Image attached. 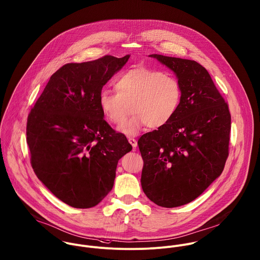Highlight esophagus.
Masks as SVG:
<instances>
[{
    "instance_id": "34e87169",
    "label": "esophagus",
    "mask_w": 260,
    "mask_h": 260,
    "mask_svg": "<svg viewBox=\"0 0 260 260\" xmlns=\"http://www.w3.org/2000/svg\"><path fill=\"white\" fill-rule=\"evenodd\" d=\"M128 142H129V144L132 145V147H133L134 149L137 148V146H138L137 140H135V139H133V138H129V139H128Z\"/></svg>"
}]
</instances>
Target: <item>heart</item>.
Segmentation results:
<instances>
[{"label": "heart", "instance_id": "b5f03b06", "mask_svg": "<svg viewBox=\"0 0 260 260\" xmlns=\"http://www.w3.org/2000/svg\"><path fill=\"white\" fill-rule=\"evenodd\" d=\"M116 92L104 89L100 93V106L104 117L114 124H120L129 113L134 115L118 127L128 137L136 136L146 124L159 127L172 119L181 102V87L178 80L168 73L147 68H135L115 82Z\"/></svg>", "mask_w": 260, "mask_h": 260}]
</instances>
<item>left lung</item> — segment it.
<instances>
[{"instance_id":"obj_1","label":"left lung","mask_w":260,"mask_h":260,"mask_svg":"<svg viewBox=\"0 0 260 260\" xmlns=\"http://www.w3.org/2000/svg\"><path fill=\"white\" fill-rule=\"evenodd\" d=\"M171 69L181 102L170 121L143 135L142 188L160 207H179L198 198L223 172L231 115L209 72L189 59L151 54Z\"/></svg>"}]
</instances>
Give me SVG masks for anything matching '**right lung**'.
Listing matches in <instances>:
<instances>
[{
    "instance_id": "add662e5",
    "label": "right lung",
    "mask_w": 260,
    "mask_h": 260,
    "mask_svg": "<svg viewBox=\"0 0 260 260\" xmlns=\"http://www.w3.org/2000/svg\"><path fill=\"white\" fill-rule=\"evenodd\" d=\"M129 55L68 63L50 77L27 120L32 168L62 202L91 208L111 191L116 166L133 147L104 119L100 93Z\"/></svg>"
}]
</instances>
